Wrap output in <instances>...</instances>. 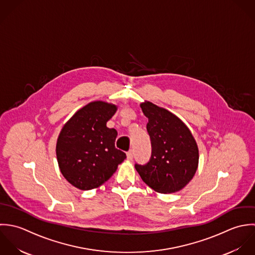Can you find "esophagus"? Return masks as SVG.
Instances as JSON below:
<instances>
[{
  "instance_id": "34e87169",
  "label": "esophagus",
  "mask_w": 255,
  "mask_h": 255,
  "mask_svg": "<svg viewBox=\"0 0 255 255\" xmlns=\"http://www.w3.org/2000/svg\"><path fill=\"white\" fill-rule=\"evenodd\" d=\"M133 150H130L128 153H127V159H129V160H132V158H133Z\"/></svg>"
}]
</instances>
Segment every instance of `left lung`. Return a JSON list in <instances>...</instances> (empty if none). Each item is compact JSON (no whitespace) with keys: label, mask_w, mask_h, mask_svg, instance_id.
Masks as SVG:
<instances>
[{"label":"left lung","mask_w":255,"mask_h":255,"mask_svg":"<svg viewBox=\"0 0 255 255\" xmlns=\"http://www.w3.org/2000/svg\"><path fill=\"white\" fill-rule=\"evenodd\" d=\"M148 118L152 155L144 164H135L143 181L158 193H174L195 175L199 162L197 143L189 128L173 113L152 102L140 104Z\"/></svg>","instance_id":"1"}]
</instances>
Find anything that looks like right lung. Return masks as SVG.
Here are the masks:
<instances>
[{
	"mask_svg": "<svg viewBox=\"0 0 255 255\" xmlns=\"http://www.w3.org/2000/svg\"><path fill=\"white\" fill-rule=\"evenodd\" d=\"M116 110L112 103L90 102L66 122L58 136L60 171L78 189L100 187L126 158L124 152L115 148L117 131L106 126Z\"/></svg>",
	"mask_w": 255,
	"mask_h": 255,
	"instance_id": "obj_1",
	"label": "right lung"
}]
</instances>
